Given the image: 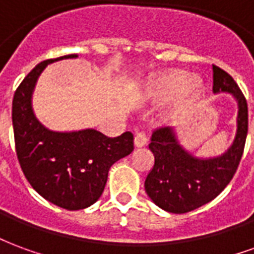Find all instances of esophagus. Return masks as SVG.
I'll list each match as a JSON object with an SVG mask.
<instances>
[{
    "mask_svg": "<svg viewBox=\"0 0 254 254\" xmlns=\"http://www.w3.org/2000/svg\"><path fill=\"white\" fill-rule=\"evenodd\" d=\"M147 141H148V137H147L145 132H138L137 134L134 136V145H136L137 148H141L144 145H147Z\"/></svg>",
    "mask_w": 254,
    "mask_h": 254,
    "instance_id": "esophagus-1",
    "label": "esophagus"
}]
</instances>
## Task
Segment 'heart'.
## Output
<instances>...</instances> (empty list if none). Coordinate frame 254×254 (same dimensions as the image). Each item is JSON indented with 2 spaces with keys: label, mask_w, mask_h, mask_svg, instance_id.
Listing matches in <instances>:
<instances>
[{
  "label": "heart",
  "mask_w": 254,
  "mask_h": 254,
  "mask_svg": "<svg viewBox=\"0 0 254 254\" xmlns=\"http://www.w3.org/2000/svg\"><path fill=\"white\" fill-rule=\"evenodd\" d=\"M184 70H169L151 78L147 85V94L154 99H166L180 91V103L188 105L200 94L201 84L191 78Z\"/></svg>",
  "instance_id": "1"
}]
</instances>
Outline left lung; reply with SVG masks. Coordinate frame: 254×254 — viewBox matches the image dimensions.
<instances>
[{
    "mask_svg": "<svg viewBox=\"0 0 254 254\" xmlns=\"http://www.w3.org/2000/svg\"><path fill=\"white\" fill-rule=\"evenodd\" d=\"M212 72L213 94H231L238 103L234 141L220 156L202 159L182 148L171 127H159L152 133L148 147L155 163L144 187L149 198L167 212H190L212 201L229 185L244 154L248 134L245 96L229 73L216 65H212Z\"/></svg>",
    "mask_w": 254,
    "mask_h": 254,
    "instance_id": "obj_1",
    "label": "left lung"
}]
</instances>
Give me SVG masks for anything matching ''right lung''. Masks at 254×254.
I'll use <instances>...</instances> for the list:
<instances>
[{
	"mask_svg": "<svg viewBox=\"0 0 254 254\" xmlns=\"http://www.w3.org/2000/svg\"><path fill=\"white\" fill-rule=\"evenodd\" d=\"M76 57L38 64L17 87L12 103L16 154L25 178L43 198L69 211L92 205L105 190L111 166L133 151L130 132L118 137L95 129L53 132L38 121L31 98L39 74L49 64Z\"/></svg>",
	"mask_w": 254,
	"mask_h": 254,
	"instance_id": "add662e5",
	"label": "right lung"
}]
</instances>
